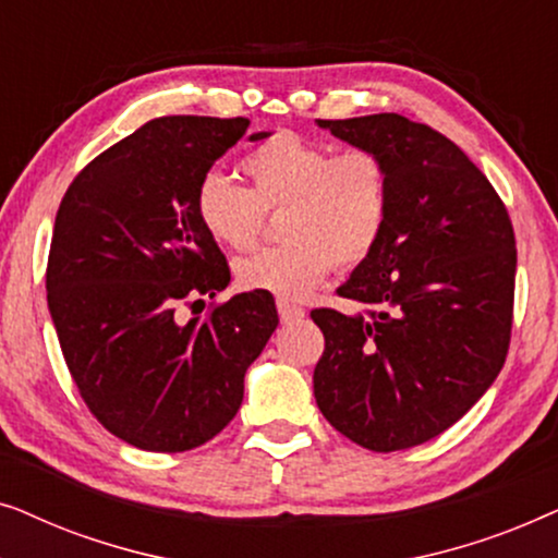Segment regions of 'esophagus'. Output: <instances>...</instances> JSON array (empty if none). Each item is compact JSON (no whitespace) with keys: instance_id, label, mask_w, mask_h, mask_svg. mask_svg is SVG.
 Listing matches in <instances>:
<instances>
[{"instance_id":"34e87169","label":"esophagus","mask_w":558,"mask_h":558,"mask_svg":"<svg viewBox=\"0 0 558 558\" xmlns=\"http://www.w3.org/2000/svg\"><path fill=\"white\" fill-rule=\"evenodd\" d=\"M277 310H279V319L284 325L300 323V319L304 317V310L300 307V304H292V302H287V300H277Z\"/></svg>"}]
</instances>
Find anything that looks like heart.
<instances>
[{
  "mask_svg": "<svg viewBox=\"0 0 558 558\" xmlns=\"http://www.w3.org/2000/svg\"><path fill=\"white\" fill-rule=\"evenodd\" d=\"M248 187L223 172L197 182L195 213L203 231L228 248H248L266 213L279 216L284 243L235 262V281L248 292L281 300L310 294L332 266L353 269L373 256L391 213V178L384 159L365 149L332 155L327 144L277 132L241 159Z\"/></svg>",
  "mask_w": 558,
  "mask_h": 558,
  "instance_id": "1",
  "label": "heart"
}]
</instances>
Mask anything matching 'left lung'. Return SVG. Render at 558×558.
<instances>
[{"label":"left lung","instance_id":"8db88e82","mask_svg":"<svg viewBox=\"0 0 558 558\" xmlns=\"http://www.w3.org/2000/svg\"><path fill=\"white\" fill-rule=\"evenodd\" d=\"M317 124L378 155L391 178L384 239L338 289L353 312L312 310L325 335L317 407L373 452L424 445L460 422L506 363L513 223L490 180L432 126L399 113Z\"/></svg>","mask_w":558,"mask_h":558}]
</instances>
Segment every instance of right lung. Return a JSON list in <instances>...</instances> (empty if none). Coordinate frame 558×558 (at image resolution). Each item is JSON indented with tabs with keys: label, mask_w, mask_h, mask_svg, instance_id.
I'll return each mask as SVG.
<instances>
[{
	"label": "right lung",
	"mask_w": 558,
	"mask_h": 558,
	"mask_svg": "<svg viewBox=\"0 0 558 558\" xmlns=\"http://www.w3.org/2000/svg\"><path fill=\"white\" fill-rule=\"evenodd\" d=\"M246 129L243 117L151 119L90 159L60 201L45 271L60 350L98 424L147 452H187L223 432L279 325L254 292L180 317L231 281L195 190Z\"/></svg>",
	"instance_id": "add662e5"
}]
</instances>
